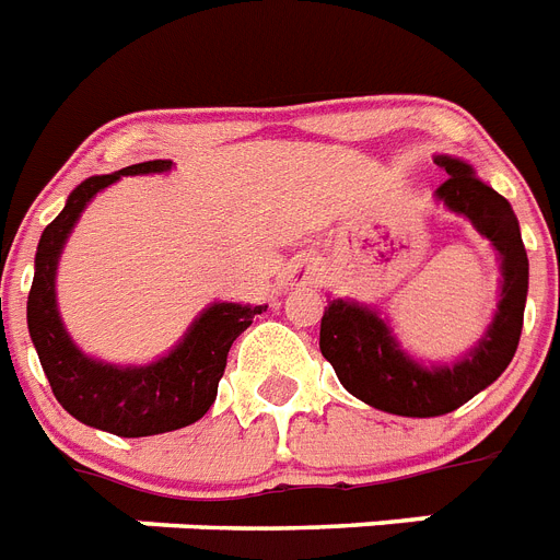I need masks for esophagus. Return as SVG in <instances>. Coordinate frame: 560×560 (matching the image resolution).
<instances>
[{
    "label": "esophagus",
    "mask_w": 560,
    "mask_h": 560,
    "mask_svg": "<svg viewBox=\"0 0 560 560\" xmlns=\"http://www.w3.org/2000/svg\"><path fill=\"white\" fill-rule=\"evenodd\" d=\"M306 283H314L312 260L291 262L289 271H285V285H306Z\"/></svg>",
    "instance_id": "34e87169"
}]
</instances>
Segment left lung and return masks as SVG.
<instances>
[{
	"label": "left lung",
	"mask_w": 560,
	"mask_h": 560,
	"mask_svg": "<svg viewBox=\"0 0 560 560\" xmlns=\"http://www.w3.org/2000/svg\"><path fill=\"white\" fill-rule=\"evenodd\" d=\"M435 163L450 174L438 188V197L452 211L469 217L475 229L492 240L501 254V303L475 352L455 366L423 369L400 352L389 326L372 308L329 300L320 320V352L331 363L343 389L381 412L404 418H438L455 412L457 406L472 400L480 389L501 377L518 349L529 289V260L510 202L495 188L480 183L460 160L435 156Z\"/></svg>",
	"instance_id": "obj_1"
}]
</instances>
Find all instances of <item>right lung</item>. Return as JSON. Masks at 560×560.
Returning <instances> with one entry per match:
<instances>
[{
  "label": "right lung",
  "mask_w": 560,
  "mask_h": 560,
  "mask_svg": "<svg viewBox=\"0 0 560 560\" xmlns=\"http://www.w3.org/2000/svg\"><path fill=\"white\" fill-rule=\"evenodd\" d=\"M168 168L171 160H148L77 186L57 220L42 231L34 285L27 294V329L54 397L77 420L119 438L163 435L200 420L214 404L231 343L252 326L254 314L266 312V306L214 303L194 320L183 343L151 366H108L85 358L71 343L59 320L54 277L73 223L91 197L119 177Z\"/></svg>",
  "instance_id": "obj_1"
}]
</instances>
